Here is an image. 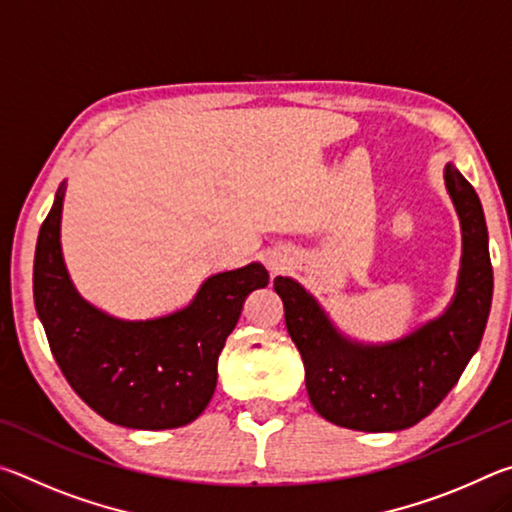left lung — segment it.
I'll use <instances>...</instances> for the list:
<instances>
[{
	"mask_svg": "<svg viewBox=\"0 0 512 512\" xmlns=\"http://www.w3.org/2000/svg\"><path fill=\"white\" fill-rule=\"evenodd\" d=\"M461 216L463 268L443 316L391 345H359L336 332L316 300L291 277H275L284 323L305 361V384L325 420L357 431H400L418 424L456 386L479 348L492 302L488 228L479 196L454 164L445 167Z\"/></svg>",
	"mask_w": 512,
	"mask_h": 512,
	"instance_id": "8db88e82",
	"label": "left lung"
}]
</instances>
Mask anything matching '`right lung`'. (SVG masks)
<instances>
[{"instance_id":"obj_1","label":"right lung","mask_w":512,"mask_h":512,"mask_svg":"<svg viewBox=\"0 0 512 512\" xmlns=\"http://www.w3.org/2000/svg\"><path fill=\"white\" fill-rule=\"evenodd\" d=\"M65 187L42 221L33 300L51 354L76 395L101 418L128 429L185 427L210 404L216 361L250 291L268 284L262 264L212 275L176 314L126 323L88 305L60 253Z\"/></svg>"}]
</instances>
